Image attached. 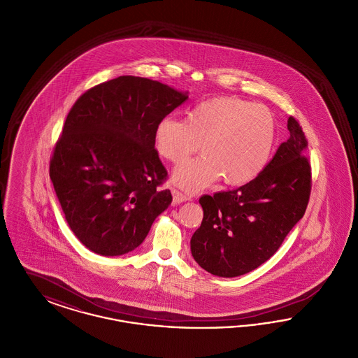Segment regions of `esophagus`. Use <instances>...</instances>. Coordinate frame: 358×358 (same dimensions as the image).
Instances as JSON below:
<instances>
[{"instance_id": "esophagus-1", "label": "esophagus", "mask_w": 358, "mask_h": 358, "mask_svg": "<svg viewBox=\"0 0 358 358\" xmlns=\"http://www.w3.org/2000/svg\"><path fill=\"white\" fill-rule=\"evenodd\" d=\"M171 193H173V201H174L176 204H180V203H184V201L190 200V196H189V194H185L184 192H181V190H178V189H173Z\"/></svg>"}]
</instances>
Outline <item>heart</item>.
I'll list each match as a JSON object with an SVG mask.
<instances>
[{
	"instance_id": "obj_1",
	"label": "heart",
	"mask_w": 358,
	"mask_h": 358,
	"mask_svg": "<svg viewBox=\"0 0 358 358\" xmlns=\"http://www.w3.org/2000/svg\"><path fill=\"white\" fill-rule=\"evenodd\" d=\"M276 141L271 110L236 96L197 103L185 120L166 117L154 131L155 149L173 164H181L200 149L204 154L176 168L173 182L196 192L217 181L228 187L251 182L266 168Z\"/></svg>"
}]
</instances>
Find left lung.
Wrapping results in <instances>:
<instances>
[{"instance_id":"8db88e82","label":"left lung","mask_w":358,"mask_h":358,"mask_svg":"<svg viewBox=\"0 0 358 358\" xmlns=\"http://www.w3.org/2000/svg\"><path fill=\"white\" fill-rule=\"evenodd\" d=\"M289 136L251 182L200 197L204 217L190 238L205 271L234 278L267 262L306 212L311 193L307 139L299 122L287 120Z\"/></svg>"}]
</instances>
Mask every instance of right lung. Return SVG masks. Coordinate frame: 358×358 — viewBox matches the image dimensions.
<instances>
[{"instance_id": "add662e5", "label": "right lung", "mask_w": 358, "mask_h": 358, "mask_svg": "<svg viewBox=\"0 0 358 358\" xmlns=\"http://www.w3.org/2000/svg\"><path fill=\"white\" fill-rule=\"evenodd\" d=\"M187 99L152 79L120 76L87 90L69 110L50 177L69 228L92 252L133 251L171 204L154 131Z\"/></svg>"}]
</instances>
